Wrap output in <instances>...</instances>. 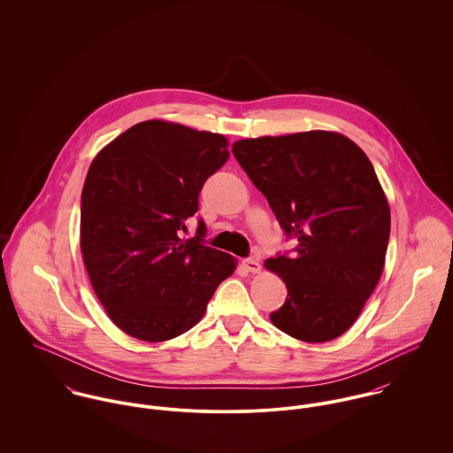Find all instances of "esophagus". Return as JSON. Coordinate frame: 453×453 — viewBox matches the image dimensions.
Instances as JSON below:
<instances>
[{
	"instance_id": "obj_1",
	"label": "esophagus",
	"mask_w": 453,
	"mask_h": 453,
	"mask_svg": "<svg viewBox=\"0 0 453 453\" xmlns=\"http://www.w3.org/2000/svg\"><path fill=\"white\" fill-rule=\"evenodd\" d=\"M242 266H244L246 272H251V273H258L259 270H261L258 259L255 258L242 259Z\"/></svg>"
}]
</instances>
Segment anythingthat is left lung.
<instances>
[{
	"label": "left lung",
	"instance_id": "8db88e82",
	"mask_svg": "<svg viewBox=\"0 0 453 453\" xmlns=\"http://www.w3.org/2000/svg\"><path fill=\"white\" fill-rule=\"evenodd\" d=\"M232 153L286 239L298 242L295 255L265 261L288 288L270 321L311 343L343 334L372 296L388 253L390 211L370 158L326 130L242 139Z\"/></svg>",
	"mask_w": 453,
	"mask_h": 453
}]
</instances>
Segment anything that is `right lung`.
<instances>
[{
    "label": "right lung",
    "mask_w": 453,
    "mask_h": 453,
    "mask_svg": "<svg viewBox=\"0 0 453 453\" xmlns=\"http://www.w3.org/2000/svg\"><path fill=\"white\" fill-rule=\"evenodd\" d=\"M221 134L141 122L103 148L85 178L80 248L110 319L130 336L164 342L202 319L235 259L180 232L198 195L230 157Z\"/></svg>",
    "instance_id": "add662e5"
}]
</instances>
